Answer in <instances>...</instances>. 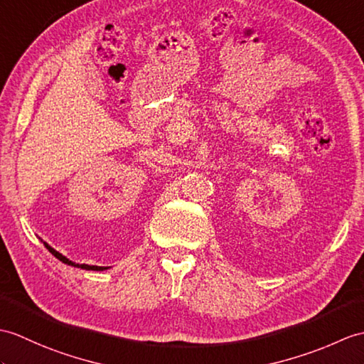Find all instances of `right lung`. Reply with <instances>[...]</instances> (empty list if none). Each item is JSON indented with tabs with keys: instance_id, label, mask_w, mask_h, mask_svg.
Returning <instances> with one entry per match:
<instances>
[{
	"instance_id": "1",
	"label": "right lung",
	"mask_w": 364,
	"mask_h": 364,
	"mask_svg": "<svg viewBox=\"0 0 364 364\" xmlns=\"http://www.w3.org/2000/svg\"><path fill=\"white\" fill-rule=\"evenodd\" d=\"M45 247L50 251V252H53V255L58 259V260H62L63 262V264H66V265H71V267H77V268H83V269H95V272H100V269H105V267H96V265H85V264H74V262H71L70 259H66L65 256H62L60 255V252H57L54 248H50L49 247V245H46L45 243Z\"/></svg>"
}]
</instances>
